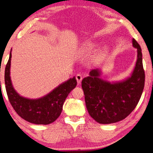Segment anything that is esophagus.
Returning <instances> with one entry per match:
<instances>
[{"label":"esophagus","instance_id":"34e87169","mask_svg":"<svg viewBox=\"0 0 153 153\" xmlns=\"http://www.w3.org/2000/svg\"><path fill=\"white\" fill-rule=\"evenodd\" d=\"M75 78H76V80H77V82H78V84H80V83H81V80H82V75H80V74H78V75L75 76Z\"/></svg>","mask_w":153,"mask_h":153}]
</instances>
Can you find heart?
Instances as JSON below:
<instances>
[{"label":"heart","instance_id":"b5f03b06","mask_svg":"<svg viewBox=\"0 0 153 153\" xmlns=\"http://www.w3.org/2000/svg\"><path fill=\"white\" fill-rule=\"evenodd\" d=\"M97 46V44L96 43H88V44L86 45V46H85V50H86V51L91 52V51H94ZM106 51H107V48H104L101 51V53H105V52H106Z\"/></svg>","mask_w":153,"mask_h":153}]
</instances>
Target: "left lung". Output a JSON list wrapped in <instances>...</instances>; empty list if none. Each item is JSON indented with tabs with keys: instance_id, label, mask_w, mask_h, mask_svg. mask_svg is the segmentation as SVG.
Instances as JSON below:
<instances>
[{
	"instance_id": "8db88e82",
	"label": "left lung",
	"mask_w": 153,
	"mask_h": 153,
	"mask_svg": "<svg viewBox=\"0 0 153 153\" xmlns=\"http://www.w3.org/2000/svg\"><path fill=\"white\" fill-rule=\"evenodd\" d=\"M132 45L137 49V59L128 78L111 83L102 79V70L96 68L82 80L86 108L97 123L110 124L123 120L133 111L140 100L145 78L142 49L134 38Z\"/></svg>"
}]
</instances>
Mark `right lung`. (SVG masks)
<instances>
[{
  "label": "right lung",
  "mask_w": 153,
  "mask_h": 153,
  "mask_svg": "<svg viewBox=\"0 0 153 153\" xmlns=\"http://www.w3.org/2000/svg\"><path fill=\"white\" fill-rule=\"evenodd\" d=\"M11 51L5 69V85L8 100L16 113L30 123L47 125L54 122L61 114L63 104L70 92L75 88V77L58 85L48 94L38 99H28L20 96L11 83L10 76Z\"/></svg>",
  "instance_id": "right-lung-1"
}]
</instances>
